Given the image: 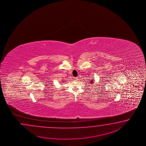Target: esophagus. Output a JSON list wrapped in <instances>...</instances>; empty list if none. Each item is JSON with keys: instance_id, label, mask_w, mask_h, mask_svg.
Listing matches in <instances>:
<instances>
[{"instance_id": "obj_1", "label": "esophagus", "mask_w": 146, "mask_h": 146, "mask_svg": "<svg viewBox=\"0 0 146 146\" xmlns=\"http://www.w3.org/2000/svg\"><path fill=\"white\" fill-rule=\"evenodd\" d=\"M74 79L76 81L78 80V77H74Z\"/></svg>"}]
</instances>
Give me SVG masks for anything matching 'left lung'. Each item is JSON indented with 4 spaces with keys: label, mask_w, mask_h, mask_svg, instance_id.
Here are the masks:
<instances>
[{
    "label": "left lung",
    "mask_w": 146,
    "mask_h": 146,
    "mask_svg": "<svg viewBox=\"0 0 146 146\" xmlns=\"http://www.w3.org/2000/svg\"><path fill=\"white\" fill-rule=\"evenodd\" d=\"M91 80H93V79H91ZM93 80H92V82H91V83H93V82L92 81Z\"/></svg>",
    "instance_id": "1"
}]
</instances>
